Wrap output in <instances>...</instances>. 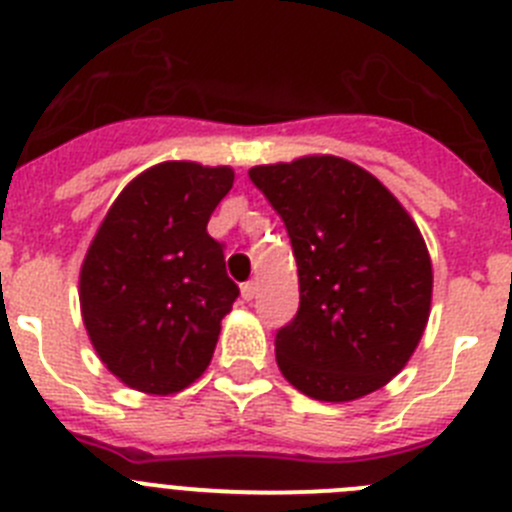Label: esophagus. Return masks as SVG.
<instances>
[{
  "label": "esophagus",
  "mask_w": 512,
  "mask_h": 512,
  "mask_svg": "<svg viewBox=\"0 0 512 512\" xmlns=\"http://www.w3.org/2000/svg\"><path fill=\"white\" fill-rule=\"evenodd\" d=\"M241 297L246 299V302H251L253 297H256V281H246L241 287Z\"/></svg>",
  "instance_id": "esophagus-1"
}]
</instances>
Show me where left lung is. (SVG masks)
Listing matches in <instances>:
<instances>
[{"mask_svg": "<svg viewBox=\"0 0 512 512\" xmlns=\"http://www.w3.org/2000/svg\"><path fill=\"white\" fill-rule=\"evenodd\" d=\"M248 177L284 220L299 309L276 330L281 373L317 401L386 386L424 335L431 259L419 228L358 164L304 157Z\"/></svg>", "mask_w": 512, "mask_h": 512, "instance_id": "left-lung-1", "label": "left lung"}]
</instances>
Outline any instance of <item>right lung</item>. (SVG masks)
<instances>
[{
    "label": "right lung",
    "instance_id": "right-lung-1",
    "mask_svg": "<svg viewBox=\"0 0 512 512\" xmlns=\"http://www.w3.org/2000/svg\"><path fill=\"white\" fill-rule=\"evenodd\" d=\"M231 167L164 162L124 187L81 269L88 337L106 368L144 393H177L213 358L241 292L208 236Z\"/></svg>",
    "mask_w": 512,
    "mask_h": 512
}]
</instances>
